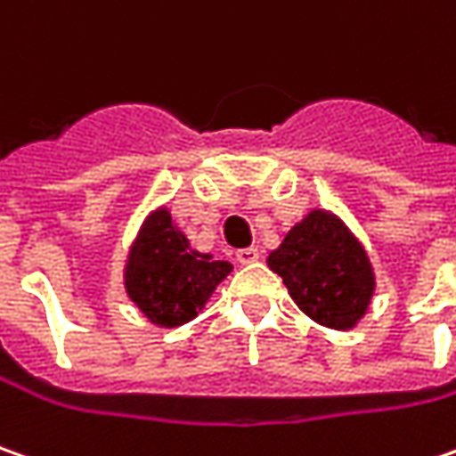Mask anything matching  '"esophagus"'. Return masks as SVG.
I'll use <instances>...</instances> for the list:
<instances>
[{
  "label": "esophagus",
  "mask_w": 456,
  "mask_h": 456,
  "mask_svg": "<svg viewBox=\"0 0 456 456\" xmlns=\"http://www.w3.org/2000/svg\"><path fill=\"white\" fill-rule=\"evenodd\" d=\"M237 259L242 262V265H252V262H257L259 259V249L257 247H244L237 252Z\"/></svg>",
  "instance_id": "1"
}]
</instances>
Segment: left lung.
Segmentation results:
<instances>
[{"instance_id": "left-lung-1", "label": "left lung", "mask_w": 456, "mask_h": 456, "mask_svg": "<svg viewBox=\"0 0 456 456\" xmlns=\"http://www.w3.org/2000/svg\"><path fill=\"white\" fill-rule=\"evenodd\" d=\"M295 305L330 330H351L369 313L376 270L363 242L336 212L313 207L267 255Z\"/></svg>"}]
</instances>
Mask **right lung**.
<instances>
[{
    "mask_svg": "<svg viewBox=\"0 0 456 456\" xmlns=\"http://www.w3.org/2000/svg\"><path fill=\"white\" fill-rule=\"evenodd\" d=\"M232 270L227 259L194 249L161 204L146 214L128 247L123 288L151 325L179 328L197 318Z\"/></svg>",
    "mask_w": 456,
    "mask_h": 456,
    "instance_id": "obj_1",
    "label": "right lung"
}]
</instances>
